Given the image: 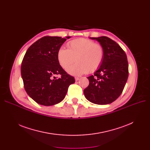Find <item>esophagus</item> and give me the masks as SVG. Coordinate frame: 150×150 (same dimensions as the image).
<instances>
[{
    "label": "esophagus",
    "mask_w": 150,
    "mask_h": 150,
    "mask_svg": "<svg viewBox=\"0 0 150 150\" xmlns=\"http://www.w3.org/2000/svg\"><path fill=\"white\" fill-rule=\"evenodd\" d=\"M75 81H78L80 80V78L79 77H75Z\"/></svg>",
    "instance_id": "obj_1"
}]
</instances>
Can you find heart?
<instances>
[{"mask_svg": "<svg viewBox=\"0 0 150 150\" xmlns=\"http://www.w3.org/2000/svg\"><path fill=\"white\" fill-rule=\"evenodd\" d=\"M67 49L60 48L57 52V59L60 66L67 70L74 61L68 72L73 75L92 73L101 66L105 57L103 46L91 39L80 38L69 41Z\"/></svg>", "mask_w": 150, "mask_h": 150, "instance_id": "heart-1", "label": "heart"}]
</instances>
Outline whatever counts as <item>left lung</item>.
<instances>
[{
  "mask_svg": "<svg viewBox=\"0 0 150 150\" xmlns=\"http://www.w3.org/2000/svg\"><path fill=\"white\" fill-rule=\"evenodd\" d=\"M103 46L105 57L99 69L88 76L89 84L84 90L86 99L94 104L107 105L123 92L128 77L127 57L120 46L106 36L91 38Z\"/></svg>",
  "mask_w": 150,
  "mask_h": 150,
  "instance_id": "left-lung-1",
  "label": "left lung"
}]
</instances>
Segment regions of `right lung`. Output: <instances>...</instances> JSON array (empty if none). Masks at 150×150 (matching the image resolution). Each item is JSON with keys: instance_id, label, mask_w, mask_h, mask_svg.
Returning <instances> with one entry per match:
<instances>
[{"instance_id": "obj_1", "label": "right lung", "mask_w": 150, "mask_h": 150, "mask_svg": "<svg viewBox=\"0 0 150 150\" xmlns=\"http://www.w3.org/2000/svg\"><path fill=\"white\" fill-rule=\"evenodd\" d=\"M70 36H44L28 49L21 65V76L28 95L37 103L52 106L65 98L69 86L75 83L59 64L57 52ZM59 74L60 77H55Z\"/></svg>"}]
</instances>
